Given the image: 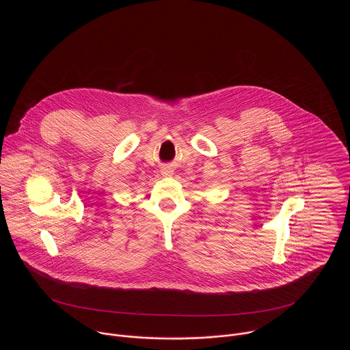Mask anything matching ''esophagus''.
Wrapping results in <instances>:
<instances>
[{
    "label": "esophagus",
    "mask_w": 350,
    "mask_h": 350,
    "mask_svg": "<svg viewBox=\"0 0 350 350\" xmlns=\"http://www.w3.org/2000/svg\"><path fill=\"white\" fill-rule=\"evenodd\" d=\"M163 174H164V175H171V174H172V171H171V170H164V171H163Z\"/></svg>",
    "instance_id": "obj_1"
}]
</instances>
